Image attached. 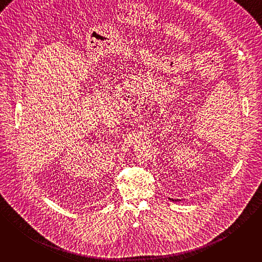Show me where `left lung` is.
<instances>
[{"mask_svg": "<svg viewBox=\"0 0 262 262\" xmlns=\"http://www.w3.org/2000/svg\"><path fill=\"white\" fill-rule=\"evenodd\" d=\"M170 200H172V201H179L178 199H177V200H174V199H170Z\"/></svg>", "mask_w": 262, "mask_h": 262, "instance_id": "8db88e82", "label": "left lung"}]
</instances>
